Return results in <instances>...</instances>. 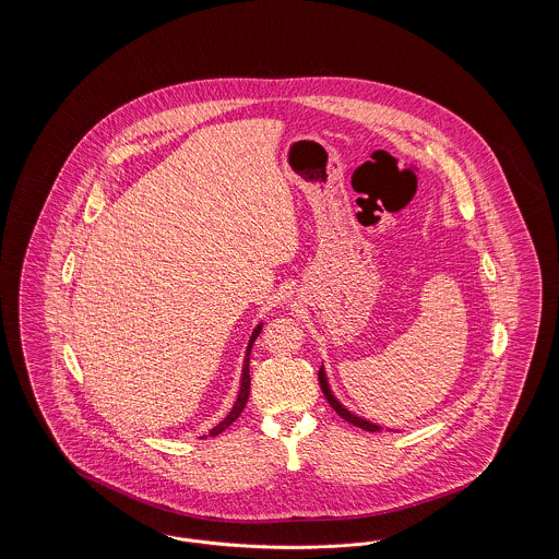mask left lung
<instances>
[{
	"mask_svg": "<svg viewBox=\"0 0 559 559\" xmlns=\"http://www.w3.org/2000/svg\"><path fill=\"white\" fill-rule=\"evenodd\" d=\"M319 381L320 390H322L324 399L329 400V404L333 406V411H335L340 417H344V419L349 421L352 426H358L360 429H367V431H377V429H381V426H377V424H372L369 419H365V417H360V415L352 413V411L347 408L346 404H342V402H340V399L335 396V392L331 390V383H329V377H326V371H324V365H320ZM390 431H396V429H390Z\"/></svg>",
	"mask_w": 559,
	"mask_h": 559,
	"instance_id": "left-lung-1",
	"label": "left lung"
}]
</instances>
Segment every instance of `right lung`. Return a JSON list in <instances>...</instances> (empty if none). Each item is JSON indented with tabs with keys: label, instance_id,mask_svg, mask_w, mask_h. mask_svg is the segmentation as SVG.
<instances>
[{
	"label": "right lung",
	"instance_id": "right-lung-1",
	"mask_svg": "<svg viewBox=\"0 0 559 559\" xmlns=\"http://www.w3.org/2000/svg\"><path fill=\"white\" fill-rule=\"evenodd\" d=\"M262 326H264V322H260L255 329H253V333H251V337H249V344L245 347V358H242V371H240V381H239V392H237V400H235V404H233V408H230V413L217 424V426L213 427L212 431H210V436H217L219 431H224L226 427L233 426L237 419H239L240 413H242V408H245V404H247V399H249V390H251V379H249V354H251V347L255 344V340H258V335L262 333Z\"/></svg>",
	"mask_w": 559,
	"mask_h": 559
}]
</instances>
